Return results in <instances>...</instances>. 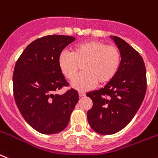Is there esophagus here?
Instances as JSON below:
<instances>
[{
    "instance_id": "obj_1",
    "label": "esophagus",
    "mask_w": 158,
    "mask_h": 158,
    "mask_svg": "<svg viewBox=\"0 0 158 158\" xmlns=\"http://www.w3.org/2000/svg\"><path fill=\"white\" fill-rule=\"evenodd\" d=\"M79 97H84V96H85V93H83V92H79Z\"/></svg>"
}]
</instances>
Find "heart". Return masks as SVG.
I'll use <instances>...</instances> for the list:
<instances>
[{
  "label": "heart",
  "instance_id": "b5f03b06",
  "mask_svg": "<svg viewBox=\"0 0 158 158\" xmlns=\"http://www.w3.org/2000/svg\"><path fill=\"white\" fill-rule=\"evenodd\" d=\"M120 64V53L116 47L100 41H86L73 46L71 53L62 52L59 66L67 79L73 80L80 67L83 73L72 83V87L80 91L91 89L98 83L104 85L113 79Z\"/></svg>",
  "mask_w": 158,
  "mask_h": 158
}]
</instances>
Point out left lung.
<instances>
[{
    "mask_svg": "<svg viewBox=\"0 0 158 158\" xmlns=\"http://www.w3.org/2000/svg\"><path fill=\"white\" fill-rule=\"evenodd\" d=\"M110 38L120 50V67L104 87L87 93L93 102L87 120L91 128L102 135L114 134L132 120L142 104L147 87L142 57L120 38Z\"/></svg>",
    "mask_w": 158,
    "mask_h": 158,
    "instance_id": "8db88e82",
    "label": "left lung"
}]
</instances>
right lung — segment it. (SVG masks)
Segmentation results:
<instances>
[{"label":"right lung","instance_id":"right-lung-1","mask_svg":"<svg viewBox=\"0 0 158 158\" xmlns=\"http://www.w3.org/2000/svg\"><path fill=\"white\" fill-rule=\"evenodd\" d=\"M75 38L48 35L28 45L16 63L13 75L14 95L22 116L30 126L43 134H54L67 126L79 101L72 89L55 94L68 85L59 66L63 49Z\"/></svg>","mask_w":158,"mask_h":158}]
</instances>
